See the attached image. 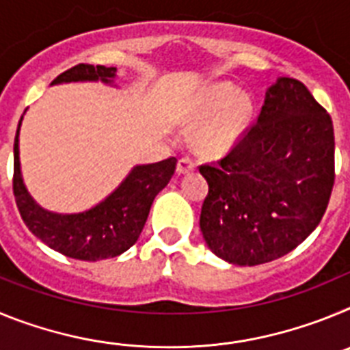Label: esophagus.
<instances>
[{"label": "esophagus", "instance_id": "34e87169", "mask_svg": "<svg viewBox=\"0 0 350 350\" xmlns=\"http://www.w3.org/2000/svg\"><path fill=\"white\" fill-rule=\"evenodd\" d=\"M194 168H196V163H194L193 159H189V157H182V159L178 161V165H177L178 175H185V173L194 172Z\"/></svg>", "mask_w": 350, "mask_h": 350}]
</instances>
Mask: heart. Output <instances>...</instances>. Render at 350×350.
<instances>
[{"mask_svg": "<svg viewBox=\"0 0 350 350\" xmlns=\"http://www.w3.org/2000/svg\"><path fill=\"white\" fill-rule=\"evenodd\" d=\"M254 107L249 96L238 94L233 83H215L194 112L200 131L198 144L208 156H222L242 140L252 122Z\"/></svg>", "mask_w": 350, "mask_h": 350, "instance_id": "1", "label": "heart"}]
</instances>
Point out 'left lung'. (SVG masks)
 <instances>
[{
  "mask_svg": "<svg viewBox=\"0 0 350 350\" xmlns=\"http://www.w3.org/2000/svg\"><path fill=\"white\" fill-rule=\"evenodd\" d=\"M200 228L217 258L256 267L291 252L317 228L335 184L329 113L299 80L280 77L245 137L215 165Z\"/></svg>",
  "mask_w": 350,
  "mask_h": 350,
  "instance_id": "8db88e82",
  "label": "left lung"
}]
</instances>
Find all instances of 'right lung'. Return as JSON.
<instances>
[{"label":"right lung","mask_w":350,"mask_h":350,"mask_svg":"<svg viewBox=\"0 0 350 350\" xmlns=\"http://www.w3.org/2000/svg\"><path fill=\"white\" fill-rule=\"evenodd\" d=\"M117 68L77 64L51 85L70 82H103L113 85ZM18 120L14 144V194L21 217L29 231L45 245L68 258L80 261H101L117 258L137 243L148 217L154 198L166 187L175 173L177 159L168 157L152 165H137L112 193L98 205L79 213H59L43 208L27 193L18 157Z\"/></svg>","instance_id":"add662e5"}]
</instances>
